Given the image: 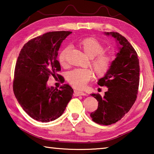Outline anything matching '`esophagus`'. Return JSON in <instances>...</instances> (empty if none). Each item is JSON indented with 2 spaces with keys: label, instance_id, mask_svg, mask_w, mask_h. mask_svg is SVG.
<instances>
[{
  "label": "esophagus",
  "instance_id": "esophagus-1",
  "mask_svg": "<svg viewBox=\"0 0 154 154\" xmlns=\"http://www.w3.org/2000/svg\"><path fill=\"white\" fill-rule=\"evenodd\" d=\"M84 95H86V94L84 93L83 92H82V91H77V90L74 91V96H84Z\"/></svg>",
  "mask_w": 154,
  "mask_h": 154
}]
</instances>
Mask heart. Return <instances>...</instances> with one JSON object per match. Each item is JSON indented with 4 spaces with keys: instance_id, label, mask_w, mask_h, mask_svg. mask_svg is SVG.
<instances>
[{
    "instance_id": "obj_1",
    "label": "heart",
    "mask_w": 154,
    "mask_h": 154,
    "mask_svg": "<svg viewBox=\"0 0 154 154\" xmlns=\"http://www.w3.org/2000/svg\"><path fill=\"white\" fill-rule=\"evenodd\" d=\"M78 45L85 55L90 58V66L97 76L105 75L110 68L113 56L104 51L105 47L100 41L93 37H87L81 40ZM69 48H66L59 54V62L62 66H66L67 54ZM93 72L90 69H74L67 74V80L72 87L81 89L92 79Z\"/></svg>"
}]
</instances>
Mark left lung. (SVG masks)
<instances>
[{
	"mask_svg": "<svg viewBox=\"0 0 154 154\" xmlns=\"http://www.w3.org/2000/svg\"><path fill=\"white\" fill-rule=\"evenodd\" d=\"M105 34L115 38L119 51L107 72L98 82L99 85L108 88L105 96L91 94L97 100L98 105L90 117L96 123L108 126L120 120L136 100L140 68L137 52L124 36L115 32Z\"/></svg>",
	"mask_w": 154,
	"mask_h": 154,
	"instance_id": "left-lung-1",
	"label": "left lung"
}]
</instances>
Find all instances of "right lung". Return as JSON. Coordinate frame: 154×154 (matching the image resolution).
<instances>
[{"label":"right lung","mask_w":154,"mask_h":154,"mask_svg":"<svg viewBox=\"0 0 154 154\" xmlns=\"http://www.w3.org/2000/svg\"><path fill=\"white\" fill-rule=\"evenodd\" d=\"M70 31H54L36 36L25 44L18 56L13 89L20 105L36 121L49 122L60 117L72 98L73 90L68 84L58 89L47 86L61 67L57 60L61 43ZM60 81L64 82L61 78Z\"/></svg>","instance_id":"obj_1"}]
</instances>
